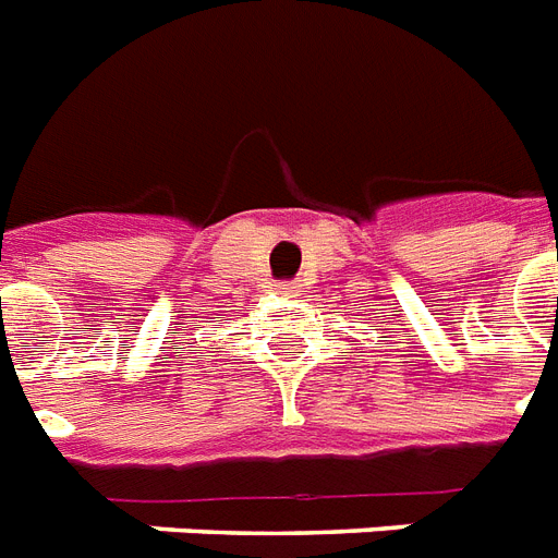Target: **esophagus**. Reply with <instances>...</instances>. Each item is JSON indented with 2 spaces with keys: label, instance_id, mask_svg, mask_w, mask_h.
Wrapping results in <instances>:
<instances>
[{
  "label": "esophagus",
  "instance_id": "34e87169",
  "mask_svg": "<svg viewBox=\"0 0 558 558\" xmlns=\"http://www.w3.org/2000/svg\"><path fill=\"white\" fill-rule=\"evenodd\" d=\"M278 292H280V295L295 298V295H301V283H298V280H289V283H278Z\"/></svg>",
  "mask_w": 558,
  "mask_h": 558
}]
</instances>
